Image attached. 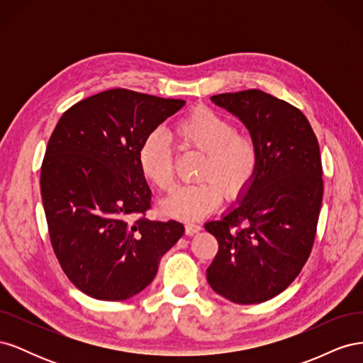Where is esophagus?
<instances>
[{"mask_svg":"<svg viewBox=\"0 0 363 363\" xmlns=\"http://www.w3.org/2000/svg\"><path fill=\"white\" fill-rule=\"evenodd\" d=\"M200 230H201V225L200 224H195V223H188V224L184 225V232H186V235H189V236L199 233Z\"/></svg>","mask_w":363,"mask_h":363,"instance_id":"34e87169","label":"esophagus"}]
</instances>
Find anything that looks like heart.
<instances>
[{"mask_svg":"<svg viewBox=\"0 0 363 363\" xmlns=\"http://www.w3.org/2000/svg\"><path fill=\"white\" fill-rule=\"evenodd\" d=\"M174 133L184 147L204 152L199 168V183L180 186L163 201V211L189 221L211 213L221 203L242 194L255 180L260 162L256 138L236 131L230 118L207 106H196L182 116ZM139 167L144 177L159 191L174 184L172 147L162 130H155L139 148Z\"/></svg>","mask_w":363,"mask_h":363,"instance_id":"b5f03b06","label":"heart"}]
</instances>
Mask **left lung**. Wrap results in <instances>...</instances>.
Here are the masks:
<instances>
[{"label": "left lung", "mask_w": 363, "mask_h": 363, "mask_svg": "<svg viewBox=\"0 0 363 363\" xmlns=\"http://www.w3.org/2000/svg\"><path fill=\"white\" fill-rule=\"evenodd\" d=\"M256 138V177L238 204L204 228L218 240L211 288L238 304L274 298L311 256L323 203L318 139L300 108L259 89L213 95Z\"/></svg>", "instance_id": "8db88e82"}]
</instances>
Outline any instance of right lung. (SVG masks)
I'll use <instances>...</instances> for the list:
<instances>
[{
    "label": "right lung",
    "instance_id": "1",
    "mask_svg": "<svg viewBox=\"0 0 363 363\" xmlns=\"http://www.w3.org/2000/svg\"><path fill=\"white\" fill-rule=\"evenodd\" d=\"M183 106L118 87L75 103L52 131L40 168L50 240L67 277L92 298L144 291L184 232L145 216L151 191L139 167L142 142Z\"/></svg>",
    "mask_w": 363,
    "mask_h": 363
}]
</instances>
